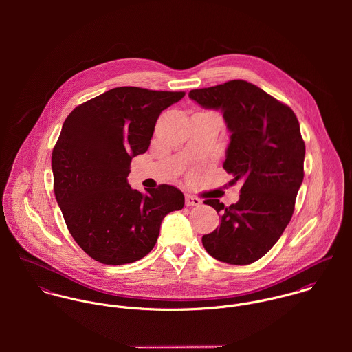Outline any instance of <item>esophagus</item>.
Returning a JSON list of instances; mask_svg holds the SVG:
<instances>
[{
	"label": "esophagus",
	"mask_w": 352,
	"mask_h": 352,
	"mask_svg": "<svg viewBox=\"0 0 352 352\" xmlns=\"http://www.w3.org/2000/svg\"><path fill=\"white\" fill-rule=\"evenodd\" d=\"M201 201L199 198L194 197V195H186V204L187 206H199Z\"/></svg>",
	"instance_id": "34e87169"
}]
</instances>
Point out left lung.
<instances>
[{
  "label": "left lung",
  "mask_w": 352,
  "mask_h": 352,
  "mask_svg": "<svg viewBox=\"0 0 352 352\" xmlns=\"http://www.w3.org/2000/svg\"><path fill=\"white\" fill-rule=\"evenodd\" d=\"M190 99L221 109L230 131L223 169L241 182L240 199L229 207L207 199L221 225L201 237L214 258L245 265L263 257L289 225L303 180L305 142L293 109L244 80L194 89Z\"/></svg>",
  "instance_id": "obj_1"
}]
</instances>
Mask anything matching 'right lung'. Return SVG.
Wrapping results in <instances>:
<instances>
[{"label":"right lung","mask_w":352,"mask_h":352,"mask_svg":"<svg viewBox=\"0 0 352 352\" xmlns=\"http://www.w3.org/2000/svg\"><path fill=\"white\" fill-rule=\"evenodd\" d=\"M184 92L120 87L76 107L54 146V194L66 226L102 264H127L154 248L166 214L184 195L161 184L142 194L127 182L133 157L151 145L155 122Z\"/></svg>","instance_id":"right-lung-1"}]
</instances>
